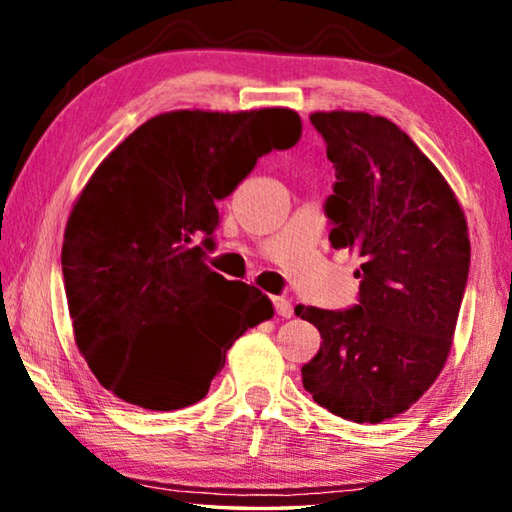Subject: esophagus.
<instances>
[{"label":"esophagus","mask_w":512,"mask_h":512,"mask_svg":"<svg viewBox=\"0 0 512 512\" xmlns=\"http://www.w3.org/2000/svg\"><path fill=\"white\" fill-rule=\"evenodd\" d=\"M273 300V307H275V314L282 316V318H291L293 316V305L287 298H271Z\"/></svg>","instance_id":"1"}]
</instances>
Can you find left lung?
Returning <instances> with one entry per match:
<instances>
[{
    "instance_id": "obj_1",
    "label": "left lung",
    "mask_w": 512,
    "mask_h": 512,
    "mask_svg": "<svg viewBox=\"0 0 512 512\" xmlns=\"http://www.w3.org/2000/svg\"><path fill=\"white\" fill-rule=\"evenodd\" d=\"M336 183L329 241L361 259L350 309L296 307L320 332L302 384L329 413L377 424L404 413L443 370L470 273L465 214L447 180L393 121L314 112Z\"/></svg>"
}]
</instances>
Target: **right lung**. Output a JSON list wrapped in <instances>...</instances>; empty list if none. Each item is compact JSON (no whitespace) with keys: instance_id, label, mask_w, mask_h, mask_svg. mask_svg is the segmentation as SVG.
I'll use <instances>...</instances> for the list:
<instances>
[{"instance_id":"obj_1","label":"right lung","mask_w":512,"mask_h":512,"mask_svg":"<svg viewBox=\"0 0 512 512\" xmlns=\"http://www.w3.org/2000/svg\"><path fill=\"white\" fill-rule=\"evenodd\" d=\"M300 131L289 108L164 112L92 173L60 262L76 345L103 388L142 409H183L210 391L235 339L273 316L262 291L205 257L216 203Z\"/></svg>"}]
</instances>
